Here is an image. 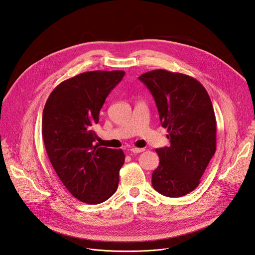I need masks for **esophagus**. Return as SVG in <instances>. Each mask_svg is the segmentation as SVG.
<instances>
[{
  "label": "esophagus",
  "instance_id": "34e87169",
  "mask_svg": "<svg viewBox=\"0 0 255 255\" xmlns=\"http://www.w3.org/2000/svg\"><path fill=\"white\" fill-rule=\"evenodd\" d=\"M143 150H145V149H141V148H131V149H130V152H131V153H140V152H142Z\"/></svg>",
  "mask_w": 255,
  "mask_h": 255
}]
</instances>
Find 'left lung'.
<instances>
[{"label": "left lung", "instance_id": "1", "mask_svg": "<svg viewBox=\"0 0 255 255\" xmlns=\"http://www.w3.org/2000/svg\"><path fill=\"white\" fill-rule=\"evenodd\" d=\"M156 103L170 147L156 149L157 169L152 185L159 194L177 198L194 191L216 152L217 123L204 86L191 76L154 70L138 77Z\"/></svg>", "mask_w": 255, "mask_h": 255}]
</instances>
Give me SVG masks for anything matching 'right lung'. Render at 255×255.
<instances>
[{"mask_svg":"<svg viewBox=\"0 0 255 255\" xmlns=\"http://www.w3.org/2000/svg\"><path fill=\"white\" fill-rule=\"evenodd\" d=\"M124 71H93L61 82L49 96L42 113V137L53 168L68 191L81 202L99 204L119 184L125 155L100 147L94 126L105 99Z\"/></svg>","mask_w":255,"mask_h":255,"instance_id":"obj_1","label":"right lung"}]
</instances>
